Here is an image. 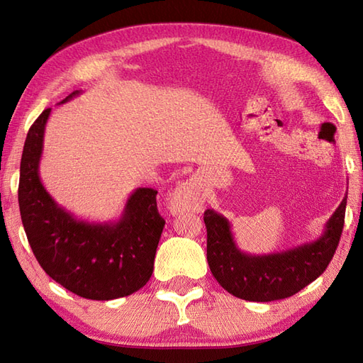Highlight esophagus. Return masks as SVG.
I'll return each mask as SVG.
<instances>
[{
    "mask_svg": "<svg viewBox=\"0 0 363 363\" xmlns=\"http://www.w3.org/2000/svg\"><path fill=\"white\" fill-rule=\"evenodd\" d=\"M199 206V196L196 186L191 182H183L179 188H175L169 200V209L172 214H183L188 211H196Z\"/></svg>",
    "mask_w": 363,
    "mask_h": 363,
    "instance_id": "34e87169",
    "label": "esophagus"
}]
</instances>
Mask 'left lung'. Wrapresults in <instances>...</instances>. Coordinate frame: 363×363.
<instances>
[{"label":"left lung","mask_w":363,"mask_h":363,"mask_svg":"<svg viewBox=\"0 0 363 363\" xmlns=\"http://www.w3.org/2000/svg\"><path fill=\"white\" fill-rule=\"evenodd\" d=\"M347 196L314 242L281 252L251 255L238 250L231 223L214 209L205 211L206 257L212 276L229 294L250 302H271L294 296L328 267L345 223Z\"/></svg>","instance_id":"left-lung-1"}]
</instances>
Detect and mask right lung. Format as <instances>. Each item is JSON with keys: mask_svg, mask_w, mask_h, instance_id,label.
<instances>
[{"mask_svg": "<svg viewBox=\"0 0 363 363\" xmlns=\"http://www.w3.org/2000/svg\"><path fill=\"white\" fill-rule=\"evenodd\" d=\"M79 95L75 91L61 103ZM50 109L30 126L20 166L18 203L26 235L41 268L57 284L79 297L112 300L146 285L164 220L157 209V191L137 188L117 222L79 220L50 197L40 179L44 129Z\"/></svg>", "mask_w": 363, "mask_h": 363, "instance_id": "obj_1", "label": "right lung"}]
</instances>
